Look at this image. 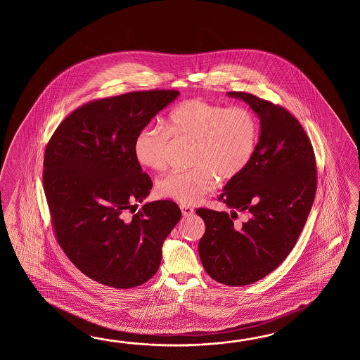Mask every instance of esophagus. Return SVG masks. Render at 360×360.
Returning <instances> with one entry per match:
<instances>
[{
    "label": "esophagus",
    "mask_w": 360,
    "mask_h": 360,
    "mask_svg": "<svg viewBox=\"0 0 360 360\" xmlns=\"http://www.w3.org/2000/svg\"><path fill=\"white\" fill-rule=\"evenodd\" d=\"M180 210H181V214L185 217H188V216H191V214H194V210H193V207L191 206H185V205H180Z\"/></svg>",
    "instance_id": "1"
}]
</instances>
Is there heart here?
Returning a JSON list of instances; mask_svg holds the SVG:
<instances>
[{"instance_id":"obj_1","label":"heart","mask_w":360,"mask_h":360,"mask_svg":"<svg viewBox=\"0 0 360 360\" xmlns=\"http://www.w3.org/2000/svg\"><path fill=\"white\" fill-rule=\"evenodd\" d=\"M140 130L134 155L140 166L162 171L167 166L169 135L194 143L189 171H172L155 184L161 198L193 205L214 189L217 177L228 181L250 165L257 146L259 126L251 110L226 108L205 100L179 104L165 124Z\"/></svg>"}]
</instances>
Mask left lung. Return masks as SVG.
I'll use <instances>...</instances> for the list:
<instances>
[{"label":"left lung","mask_w":360,"mask_h":360,"mask_svg":"<svg viewBox=\"0 0 360 360\" xmlns=\"http://www.w3.org/2000/svg\"><path fill=\"white\" fill-rule=\"evenodd\" d=\"M226 95L243 100L260 118L252 160L219 197L230 215L240 212L245 221L198 208L206 224L198 250L208 276L238 287L260 281L290 255L313 206L316 169L311 143L288 110L248 92Z\"/></svg>","instance_id":"left-lung-1"}]
</instances>
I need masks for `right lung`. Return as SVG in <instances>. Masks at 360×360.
Instances as JSON below:
<instances>
[{
    "label": "right lung",
    "instance_id": "obj_1",
    "mask_svg": "<svg viewBox=\"0 0 360 360\" xmlns=\"http://www.w3.org/2000/svg\"><path fill=\"white\" fill-rule=\"evenodd\" d=\"M180 95L175 90L123 94L84 104L50 139L44 186L58 242L94 281L132 288L157 273L162 245L181 219L171 200L146 202L153 186L134 140Z\"/></svg>",
    "mask_w": 360,
    "mask_h": 360
}]
</instances>
